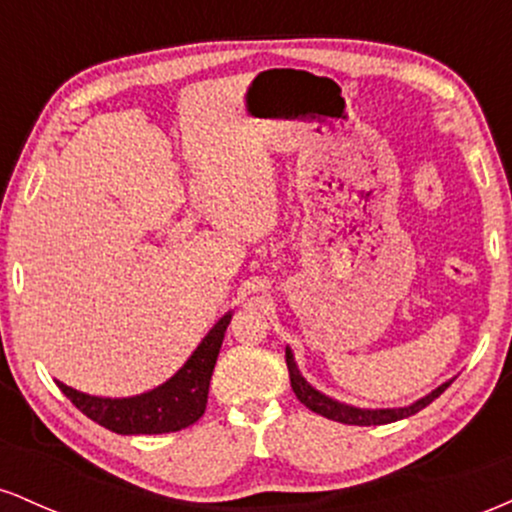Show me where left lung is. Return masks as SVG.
I'll return each instance as SVG.
<instances>
[{
    "mask_svg": "<svg viewBox=\"0 0 512 512\" xmlns=\"http://www.w3.org/2000/svg\"><path fill=\"white\" fill-rule=\"evenodd\" d=\"M286 366H289L291 387L293 392H296V397L301 399V404H305L310 411H315V414L327 416V419L339 421V424H349V426H380V424H392V421H399V419H407V416L428 407V404H431L436 397L443 395V392L448 390V385L452 383V380H445V383L438 385L436 390H431L428 395L416 399V402L404 404V407L368 409V407H354V404L339 402V399L325 395V392H320L317 387L310 385L301 375V370H298V363L296 358H293L291 346H286Z\"/></svg>",
    "mask_w": 512,
    "mask_h": 512,
    "instance_id": "8db88e82",
    "label": "left lung"
}]
</instances>
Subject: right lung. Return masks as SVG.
<instances>
[{
    "label": "right lung",
    "mask_w": 512,
    "mask_h": 512,
    "mask_svg": "<svg viewBox=\"0 0 512 512\" xmlns=\"http://www.w3.org/2000/svg\"><path fill=\"white\" fill-rule=\"evenodd\" d=\"M233 310L216 320V325L204 334L202 342L192 351L182 366L170 375L166 383L134 397H96L60 383V390L72 399L79 411L91 421L120 436H154L173 433L192 426L207 409L209 380L219 358L223 334L231 322Z\"/></svg>",
    "instance_id": "right-lung-1"
}]
</instances>
